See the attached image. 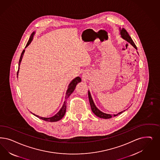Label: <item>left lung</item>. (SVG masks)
I'll return each mask as SVG.
<instances>
[{"instance_id":"1","label":"left lung","mask_w":160,"mask_h":160,"mask_svg":"<svg viewBox=\"0 0 160 160\" xmlns=\"http://www.w3.org/2000/svg\"><path fill=\"white\" fill-rule=\"evenodd\" d=\"M119 32H120V35L121 36L122 39H124V40H125L126 41L128 42V43H129L132 47H134V48H135L137 50V48L136 45H135L134 42L132 40L131 38L130 37L129 35V34L128 33V32H127V31L124 29L122 28V29H119ZM138 53V52H137ZM88 98H89V103H90V105H91V108L92 109V111L93 112V113H94V114L97 116L98 117L101 118L103 119H109L112 118V117H115V116H117L119 114H121V113H122L124 111H125V110L123 111H121L120 112H119L117 114H113V115H112L111 114H108V113H105L104 112H102V111H101L99 109L96 107V105H95V103L93 102V101L92 98L91 97V93L89 92V91H88Z\"/></svg>"}]
</instances>
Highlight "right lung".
<instances>
[{"instance_id":"add662e5","label":"right lung","mask_w":160,"mask_h":160,"mask_svg":"<svg viewBox=\"0 0 160 160\" xmlns=\"http://www.w3.org/2000/svg\"><path fill=\"white\" fill-rule=\"evenodd\" d=\"M35 33V32H33V33H32V35H31V36H30V38H29V41H28L27 44H26L25 48L30 45L31 42L32 41V40H33V36H34ZM25 51V49H24V50L23 51V52H22L21 57H20V59H19V68H18V72H17V77H18V73H19V67H20L21 61H22V58L23 57ZM81 82V78L79 77H77L74 78V79L72 80V81L70 82V83L69 84V85H68V87L67 91V92H66V95H65V102H63V105H62V108L58 111V112L57 114H55L54 116L51 117H49V118H45V117H39V116H38V115H35V113H33L32 112V113H33L35 116L37 117L38 118L41 119H43V120H44V121H48V122H57V121H59L60 119H61L63 117V116L65 115V112H66L67 101V99L68 98H69V97L71 95V94L73 92V91L75 90V87H76V86H77V85L78 83L79 82Z\"/></svg>"}]
</instances>
